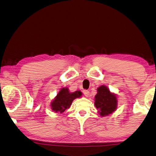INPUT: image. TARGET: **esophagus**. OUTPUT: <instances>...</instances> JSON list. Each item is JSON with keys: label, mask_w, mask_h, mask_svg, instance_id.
I'll list each match as a JSON object with an SVG mask.
<instances>
[{"label": "esophagus", "mask_w": 156, "mask_h": 156, "mask_svg": "<svg viewBox=\"0 0 156 156\" xmlns=\"http://www.w3.org/2000/svg\"><path fill=\"white\" fill-rule=\"evenodd\" d=\"M83 93L86 96H88V95H89V91H88L87 90H83Z\"/></svg>", "instance_id": "34e87169"}]
</instances>
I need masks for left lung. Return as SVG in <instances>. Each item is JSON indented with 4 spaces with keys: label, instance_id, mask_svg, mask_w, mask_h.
Wrapping results in <instances>:
<instances>
[{
    "label": "left lung",
    "instance_id": "1",
    "mask_svg": "<svg viewBox=\"0 0 156 156\" xmlns=\"http://www.w3.org/2000/svg\"><path fill=\"white\" fill-rule=\"evenodd\" d=\"M97 94L95 96L94 105L99 110L101 116L108 115L115 111L117 107L116 96L110 92L108 88L102 86L97 89Z\"/></svg>",
    "mask_w": 156,
    "mask_h": 156
}]
</instances>
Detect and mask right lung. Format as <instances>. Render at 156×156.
I'll list each match as a JSON object with an SVG mask.
<instances>
[{"label": "right lung", "mask_w": 156, "mask_h": 156, "mask_svg": "<svg viewBox=\"0 0 156 156\" xmlns=\"http://www.w3.org/2000/svg\"><path fill=\"white\" fill-rule=\"evenodd\" d=\"M82 95L80 91H76L73 93L69 92L68 88H62L57 96L51 102V108L55 112H64L66 108L70 107L73 100L79 98Z\"/></svg>", "instance_id": "obj_1"}]
</instances>
